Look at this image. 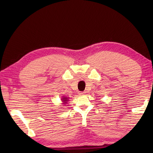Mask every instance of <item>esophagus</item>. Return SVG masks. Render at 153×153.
<instances>
[{
    "label": "esophagus",
    "instance_id": "1",
    "mask_svg": "<svg viewBox=\"0 0 153 153\" xmlns=\"http://www.w3.org/2000/svg\"><path fill=\"white\" fill-rule=\"evenodd\" d=\"M78 94H79L80 95H84V94H85V92H78Z\"/></svg>",
    "mask_w": 153,
    "mask_h": 153
}]
</instances>
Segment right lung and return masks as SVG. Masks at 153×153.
Segmentation results:
<instances>
[{
	"instance_id": "obj_1",
	"label": "right lung",
	"mask_w": 153,
	"mask_h": 153,
	"mask_svg": "<svg viewBox=\"0 0 153 153\" xmlns=\"http://www.w3.org/2000/svg\"><path fill=\"white\" fill-rule=\"evenodd\" d=\"M66 98H64L63 100H62V101H64V103H67V102H66V101H67V99H66Z\"/></svg>"
}]
</instances>
